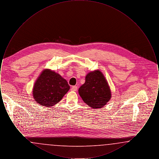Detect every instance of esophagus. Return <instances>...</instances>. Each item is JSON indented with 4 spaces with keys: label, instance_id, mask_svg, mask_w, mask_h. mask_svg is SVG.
<instances>
[{
    "label": "esophagus",
    "instance_id": "34e87169",
    "mask_svg": "<svg viewBox=\"0 0 159 159\" xmlns=\"http://www.w3.org/2000/svg\"><path fill=\"white\" fill-rule=\"evenodd\" d=\"M77 90V87L76 86H73L71 88V91H76Z\"/></svg>",
    "mask_w": 159,
    "mask_h": 159
}]
</instances>
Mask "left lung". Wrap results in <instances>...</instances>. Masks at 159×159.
I'll use <instances>...</instances> for the list:
<instances>
[{"label":"left lung","mask_w":159,"mask_h":159,"mask_svg":"<svg viewBox=\"0 0 159 159\" xmlns=\"http://www.w3.org/2000/svg\"><path fill=\"white\" fill-rule=\"evenodd\" d=\"M79 93L83 101L93 109L106 106L111 98L108 83L102 73L96 70L85 77V82L79 89Z\"/></svg>","instance_id":"obj_1"}]
</instances>
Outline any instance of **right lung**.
Wrapping results in <instances>:
<instances>
[{
  "label": "right lung",
  "instance_id": "1",
  "mask_svg": "<svg viewBox=\"0 0 159 159\" xmlns=\"http://www.w3.org/2000/svg\"><path fill=\"white\" fill-rule=\"evenodd\" d=\"M66 79L50 69L43 70L33 88V97L40 106L50 107L60 102L69 91Z\"/></svg>",
  "mask_w": 159,
  "mask_h": 159
}]
</instances>
